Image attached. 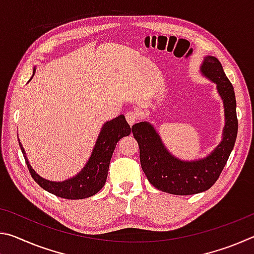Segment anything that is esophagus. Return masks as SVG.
Masks as SVG:
<instances>
[{"label": "esophagus", "mask_w": 254, "mask_h": 254, "mask_svg": "<svg viewBox=\"0 0 254 254\" xmlns=\"http://www.w3.org/2000/svg\"><path fill=\"white\" fill-rule=\"evenodd\" d=\"M137 118H139V115H137V113L134 111H128L126 113V119L130 126H133V124L136 122Z\"/></svg>", "instance_id": "34e87169"}]
</instances>
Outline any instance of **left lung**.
Returning <instances> with one entry per match:
<instances>
[{
	"instance_id": "left-lung-1",
	"label": "left lung",
	"mask_w": 254,
	"mask_h": 254,
	"mask_svg": "<svg viewBox=\"0 0 254 254\" xmlns=\"http://www.w3.org/2000/svg\"><path fill=\"white\" fill-rule=\"evenodd\" d=\"M200 72L216 84L225 115L221 143L207 157L192 161L180 160L167 150L151 123L144 121L132 127L133 136L140 148L143 173L153 187L169 194L194 195L212 187L224 169L238 135L234 88L221 63L213 56H206Z\"/></svg>"
}]
</instances>
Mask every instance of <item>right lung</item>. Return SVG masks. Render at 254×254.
Segmentation results:
<instances>
[{
  "label": "right lung",
  "instance_id": "add662e5",
  "mask_svg": "<svg viewBox=\"0 0 254 254\" xmlns=\"http://www.w3.org/2000/svg\"><path fill=\"white\" fill-rule=\"evenodd\" d=\"M34 72H36V67L33 68V75ZM130 133L131 127L127 124L124 115H120V117L104 123L87 163L75 177L64 180V182H51V180L40 177L29 163L22 144L21 142H19V144L30 174L41 188L56 196L62 197V198L83 199L97 194L104 186L112 154L114 152L117 143L120 139H122L123 136H127Z\"/></svg>",
  "mask_w": 254,
  "mask_h": 254
}]
</instances>
